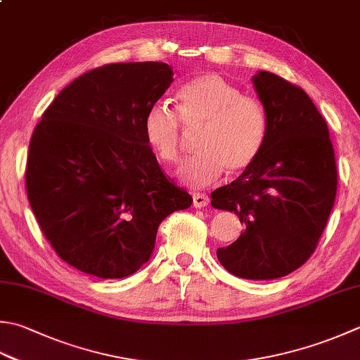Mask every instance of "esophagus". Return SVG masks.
<instances>
[{"mask_svg":"<svg viewBox=\"0 0 360 360\" xmlns=\"http://www.w3.org/2000/svg\"><path fill=\"white\" fill-rule=\"evenodd\" d=\"M209 204V196L204 195V193H193V207L196 209H201V207H206Z\"/></svg>","mask_w":360,"mask_h":360,"instance_id":"34e87169","label":"esophagus"}]
</instances>
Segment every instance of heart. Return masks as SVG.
<instances>
[{
  "label": "heart",
  "instance_id": "obj_1",
  "mask_svg": "<svg viewBox=\"0 0 360 360\" xmlns=\"http://www.w3.org/2000/svg\"><path fill=\"white\" fill-rule=\"evenodd\" d=\"M179 115L165 103L148 109L143 136L162 164H176L184 146L182 123L200 129L198 154L181 167L179 174L193 187L212 184L228 170L245 173L262 151L266 136L265 110L256 98L215 73L195 77L178 95Z\"/></svg>",
  "mask_w": 360,
  "mask_h": 360
}]
</instances>
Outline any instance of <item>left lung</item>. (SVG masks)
Here are the masks:
<instances>
[{"instance_id": "obj_1", "label": "left lung", "mask_w": 360, "mask_h": 360, "mask_svg": "<svg viewBox=\"0 0 360 360\" xmlns=\"http://www.w3.org/2000/svg\"><path fill=\"white\" fill-rule=\"evenodd\" d=\"M252 84L266 117L264 148L248 170L214 190L210 204L246 226L217 250L220 264L259 281L283 278L312 256L335 201L337 167L328 124L304 90L270 72Z\"/></svg>"}]
</instances>
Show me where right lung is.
<instances>
[{"label":"right lung","mask_w":360,"mask_h":360,"mask_svg":"<svg viewBox=\"0 0 360 360\" xmlns=\"http://www.w3.org/2000/svg\"><path fill=\"white\" fill-rule=\"evenodd\" d=\"M172 82L164 62L98 67L70 82L35 126L27 200L58 256L82 273H136L151 257L162 220L192 206L143 136L148 109Z\"/></svg>","instance_id":"right-lung-1"}]
</instances>
